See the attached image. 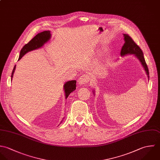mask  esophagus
<instances>
[{"instance_id":"esophagus-1","label":"esophagus","mask_w":160,"mask_h":160,"mask_svg":"<svg viewBox=\"0 0 160 160\" xmlns=\"http://www.w3.org/2000/svg\"><path fill=\"white\" fill-rule=\"evenodd\" d=\"M90 81V77L88 75L84 74L82 75L78 80V83L80 85H85L86 83H88Z\"/></svg>"}]
</instances>
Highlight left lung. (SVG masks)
<instances>
[{
  "label": "left lung",
  "mask_w": 160,
  "mask_h": 160,
  "mask_svg": "<svg viewBox=\"0 0 160 160\" xmlns=\"http://www.w3.org/2000/svg\"><path fill=\"white\" fill-rule=\"evenodd\" d=\"M124 36L125 43H124V46H122L121 51V56H125L128 54H135V56H137V58L141 62L143 67L145 68V70L146 71L148 77L149 78V71H148V66L145 62V58L143 56V53L142 49L135 42V41L133 40V39L128 34H124Z\"/></svg>",
  "instance_id": "left-lung-1"
}]
</instances>
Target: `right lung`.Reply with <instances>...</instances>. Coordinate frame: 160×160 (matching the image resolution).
Returning <instances> with one entry per match:
<instances>
[{
  "label": "right lung",
  "mask_w": 160,
  "mask_h": 160,
  "mask_svg": "<svg viewBox=\"0 0 160 160\" xmlns=\"http://www.w3.org/2000/svg\"><path fill=\"white\" fill-rule=\"evenodd\" d=\"M50 38L51 34L49 31H44L36 34L31 41L28 42V43L26 44L21 49L18 60L21 59V58L28 52L42 47L44 45V44L46 43L50 39ZM15 69V65L12 72L11 78H12L13 77ZM64 87L65 93V99H67V97L70 95V93L73 92L76 89V80L67 82L64 84Z\"/></svg>",
  "instance_id": "1"
}]
</instances>
